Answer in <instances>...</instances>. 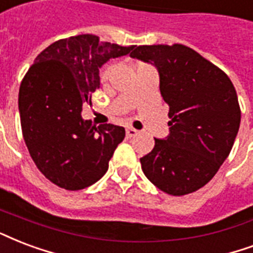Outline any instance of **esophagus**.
I'll use <instances>...</instances> for the list:
<instances>
[{
    "label": "esophagus",
    "instance_id": "34e87169",
    "mask_svg": "<svg viewBox=\"0 0 253 253\" xmlns=\"http://www.w3.org/2000/svg\"><path fill=\"white\" fill-rule=\"evenodd\" d=\"M136 134H138V131L135 130V128H132V127H127L126 128L127 138H132V136H135Z\"/></svg>",
    "mask_w": 253,
    "mask_h": 253
}]
</instances>
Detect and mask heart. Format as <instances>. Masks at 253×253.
<instances>
[{
    "label": "heart",
    "instance_id": "heart-1",
    "mask_svg": "<svg viewBox=\"0 0 253 253\" xmlns=\"http://www.w3.org/2000/svg\"><path fill=\"white\" fill-rule=\"evenodd\" d=\"M107 75H109V69H106V70L102 73L101 78H102V80H106V78H107Z\"/></svg>",
    "mask_w": 253,
    "mask_h": 253
}]
</instances>
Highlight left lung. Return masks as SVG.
Returning a JSON list of instances; mask_svg holds the SVG:
<instances>
[{
	"label": "left lung",
	"mask_w": 253,
	"mask_h": 253,
	"mask_svg": "<svg viewBox=\"0 0 253 253\" xmlns=\"http://www.w3.org/2000/svg\"><path fill=\"white\" fill-rule=\"evenodd\" d=\"M131 57L158 69L161 94L169 106V134L155 138L140 158L144 175L166 194L182 196L206 186L231 152L240 107L228 75L180 43L138 46Z\"/></svg>",
	"instance_id": "1"
}]
</instances>
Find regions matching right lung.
Instances as JSON below:
<instances>
[{
  "instance_id": "right-lung-1",
  "label": "right lung",
  "mask_w": 253,
  "mask_h": 253,
  "mask_svg": "<svg viewBox=\"0 0 253 253\" xmlns=\"http://www.w3.org/2000/svg\"><path fill=\"white\" fill-rule=\"evenodd\" d=\"M135 46L101 42L92 34L70 37L46 47L19 87L25 143L38 169L61 188L77 191L103 176L126 131L92 126L82 118L84 102L99 88V69Z\"/></svg>"
}]
</instances>
